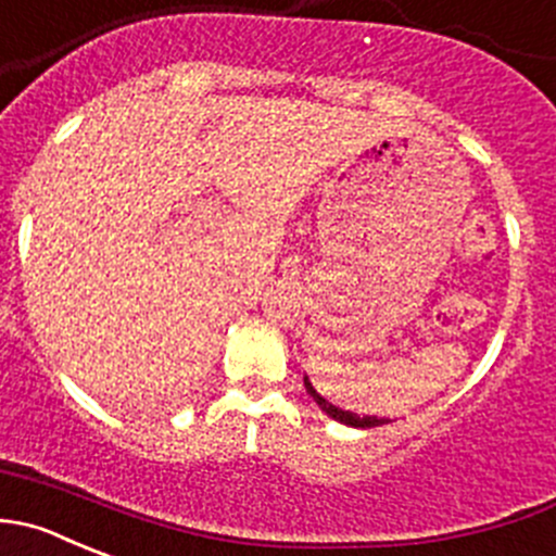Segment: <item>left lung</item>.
Segmentation results:
<instances>
[{"label":"left lung","instance_id":"8db88e82","mask_svg":"<svg viewBox=\"0 0 556 556\" xmlns=\"http://www.w3.org/2000/svg\"><path fill=\"white\" fill-rule=\"evenodd\" d=\"M304 386H306V393H309V396L317 402V407H320L323 413L328 415V418H333V421L344 424V427L371 429V427H382V424H388V418H377V415H358V413H350V409L337 407V404H331V402H328V399H323L320 393H317L315 388H312L309 377H304Z\"/></svg>","mask_w":556,"mask_h":556}]
</instances>
